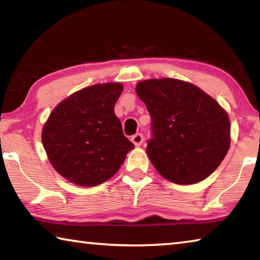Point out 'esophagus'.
Here are the masks:
<instances>
[{
	"instance_id": "1",
	"label": "esophagus",
	"mask_w": 260,
	"mask_h": 260,
	"mask_svg": "<svg viewBox=\"0 0 260 260\" xmlns=\"http://www.w3.org/2000/svg\"><path fill=\"white\" fill-rule=\"evenodd\" d=\"M131 141L135 144L136 147H140L141 144L143 143V141H144V139H143V135L141 134V133H136L135 135L132 136V138H131Z\"/></svg>"
}]
</instances>
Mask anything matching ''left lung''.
Here are the masks:
<instances>
[{
  "label": "left lung",
  "instance_id": "1",
  "mask_svg": "<svg viewBox=\"0 0 260 260\" xmlns=\"http://www.w3.org/2000/svg\"><path fill=\"white\" fill-rule=\"evenodd\" d=\"M136 94L151 117L147 153L158 172L180 184L208 178L230 149L225 110L199 87L177 79L141 81Z\"/></svg>",
  "mask_w": 260,
  "mask_h": 260
}]
</instances>
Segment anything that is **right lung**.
<instances>
[{"instance_id": "1", "label": "right lung", "mask_w": 260, "mask_h": 260, "mask_svg": "<svg viewBox=\"0 0 260 260\" xmlns=\"http://www.w3.org/2000/svg\"><path fill=\"white\" fill-rule=\"evenodd\" d=\"M118 82L87 87L54 109L42 131V143L61 177L83 187L103 183L117 173L134 144L122 133L114 104Z\"/></svg>"}]
</instances>
